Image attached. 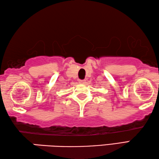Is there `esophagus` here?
Segmentation results:
<instances>
[{
  "mask_svg": "<svg viewBox=\"0 0 159 159\" xmlns=\"http://www.w3.org/2000/svg\"><path fill=\"white\" fill-rule=\"evenodd\" d=\"M79 83L80 84H84V83H85V80H79Z\"/></svg>",
  "mask_w": 159,
  "mask_h": 159,
  "instance_id": "obj_1",
  "label": "esophagus"
}]
</instances>
